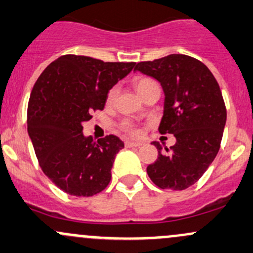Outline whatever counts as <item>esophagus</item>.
<instances>
[{"label": "esophagus", "instance_id": "34e87169", "mask_svg": "<svg viewBox=\"0 0 253 253\" xmlns=\"http://www.w3.org/2000/svg\"><path fill=\"white\" fill-rule=\"evenodd\" d=\"M125 145H126L127 148H138L142 145V143L139 142H131V140H127L126 143H125Z\"/></svg>", "mask_w": 253, "mask_h": 253}]
</instances>
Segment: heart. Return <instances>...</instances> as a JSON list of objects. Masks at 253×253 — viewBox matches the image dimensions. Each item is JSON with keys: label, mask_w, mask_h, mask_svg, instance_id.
<instances>
[{"label": "heart", "mask_w": 253, "mask_h": 253, "mask_svg": "<svg viewBox=\"0 0 253 253\" xmlns=\"http://www.w3.org/2000/svg\"><path fill=\"white\" fill-rule=\"evenodd\" d=\"M154 84H156L155 81H153V80L149 78H138L135 79L133 82L134 89L137 91V93L140 97L144 94L149 87L154 86ZM116 94H118V88H116V87H113V88L108 92V94H106V104H111V103L115 100ZM120 129H122V131L131 135L139 134V128H138V126L134 122L129 121V120H124V121L120 124Z\"/></svg>", "instance_id": "obj_1"}]
</instances>
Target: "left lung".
<instances>
[{"instance_id":"left-lung-1","label":"left lung","mask_w":253,"mask_h":253,"mask_svg":"<svg viewBox=\"0 0 253 253\" xmlns=\"http://www.w3.org/2000/svg\"><path fill=\"white\" fill-rule=\"evenodd\" d=\"M135 71L156 79L165 92L159 131L173 134V147L149 165V178L161 189L184 190L195 184L214 160L223 137L227 109L219 84L204 63L185 54L140 62Z\"/></svg>"}]
</instances>
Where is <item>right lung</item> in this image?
<instances>
[{
    "instance_id": "obj_1",
    "label": "right lung",
    "mask_w": 253,
    "mask_h": 253,
    "mask_svg": "<svg viewBox=\"0 0 253 253\" xmlns=\"http://www.w3.org/2000/svg\"><path fill=\"white\" fill-rule=\"evenodd\" d=\"M134 65L65 54L37 79L29 99L28 132L41 169L66 194L92 196L108 187L124 142L114 134L97 142L84 137L82 122L104 109L109 89Z\"/></svg>"
}]
</instances>
